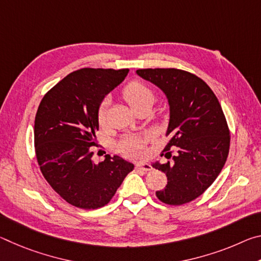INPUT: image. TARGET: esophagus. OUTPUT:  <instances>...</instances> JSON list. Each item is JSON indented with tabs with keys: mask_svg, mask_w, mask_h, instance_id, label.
<instances>
[{
	"mask_svg": "<svg viewBox=\"0 0 261 261\" xmlns=\"http://www.w3.org/2000/svg\"><path fill=\"white\" fill-rule=\"evenodd\" d=\"M137 168H138V169H140V170H143V171H149L152 169L151 165H148L147 162H138V163H137Z\"/></svg>",
	"mask_w": 261,
	"mask_h": 261,
	"instance_id": "1",
	"label": "esophagus"
}]
</instances>
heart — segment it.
I'll return each instance as SVG.
<instances>
[{
	"label": "heart",
	"instance_id": "b5f03b06",
	"mask_svg": "<svg viewBox=\"0 0 261 261\" xmlns=\"http://www.w3.org/2000/svg\"><path fill=\"white\" fill-rule=\"evenodd\" d=\"M123 98L136 112L144 107H152L155 100V93L147 84L140 81H132L123 88ZM109 100L105 98L98 108V120L103 124L106 120ZM118 151L125 155L137 156L144 152V139L137 136H126L117 145Z\"/></svg>",
	"mask_w": 261,
	"mask_h": 261
}]
</instances>
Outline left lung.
Here are the masks:
<instances>
[{
	"label": "left lung",
	"mask_w": 261,
	"mask_h": 261,
	"mask_svg": "<svg viewBox=\"0 0 261 261\" xmlns=\"http://www.w3.org/2000/svg\"><path fill=\"white\" fill-rule=\"evenodd\" d=\"M137 74L166 94L170 136L161 156L173 160L154 163L167 175L166 188L155 194L168 205H183L201 196L218 177L227 161L230 132L213 91L196 74L179 69H139ZM177 153L171 156L170 148Z\"/></svg>",
	"instance_id": "8db88e82"
}]
</instances>
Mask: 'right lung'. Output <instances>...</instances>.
<instances>
[{"mask_svg": "<svg viewBox=\"0 0 261 261\" xmlns=\"http://www.w3.org/2000/svg\"><path fill=\"white\" fill-rule=\"evenodd\" d=\"M129 69L84 68L47 92L34 121L35 155L43 177L72 206L95 210L107 205L134 165L118 155L93 161L99 130L98 108Z\"/></svg>", "mask_w": 261, "mask_h": 261, "instance_id": "obj_1", "label": "right lung"}]
</instances>
